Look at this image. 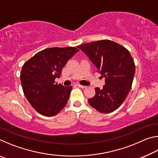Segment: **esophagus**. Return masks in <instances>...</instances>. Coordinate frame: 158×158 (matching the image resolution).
I'll use <instances>...</instances> for the list:
<instances>
[{
    "label": "esophagus",
    "mask_w": 158,
    "mask_h": 158,
    "mask_svg": "<svg viewBox=\"0 0 158 158\" xmlns=\"http://www.w3.org/2000/svg\"><path fill=\"white\" fill-rule=\"evenodd\" d=\"M76 85H77V86L79 87V88H81V89H85V88L86 87V86H85V85H82L79 84H76Z\"/></svg>",
    "instance_id": "obj_1"
}]
</instances>
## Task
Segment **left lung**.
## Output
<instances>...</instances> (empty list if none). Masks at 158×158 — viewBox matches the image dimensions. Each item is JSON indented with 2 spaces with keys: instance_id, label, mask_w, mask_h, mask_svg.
<instances>
[{
  "instance_id": "1",
  "label": "left lung",
  "mask_w": 158,
  "mask_h": 158,
  "mask_svg": "<svg viewBox=\"0 0 158 158\" xmlns=\"http://www.w3.org/2000/svg\"><path fill=\"white\" fill-rule=\"evenodd\" d=\"M82 50L105 77L103 89L95 88L90 106L100 113H111L125 101L132 87L135 64L126 48L117 42L102 40L80 44Z\"/></svg>"
}]
</instances>
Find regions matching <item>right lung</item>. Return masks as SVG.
I'll list each match as a JSON object with an SVG mask.
<instances>
[{"label": "right lung", "mask_w": 158, "mask_h": 158, "mask_svg": "<svg viewBox=\"0 0 158 158\" xmlns=\"http://www.w3.org/2000/svg\"><path fill=\"white\" fill-rule=\"evenodd\" d=\"M74 47L47 48L37 52L23 64L20 79L23 93L35 110L53 116L65 107L73 86L57 84L62 68L79 52Z\"/></svg>", "instance_id": "right-lung-1"}]
</instances>
